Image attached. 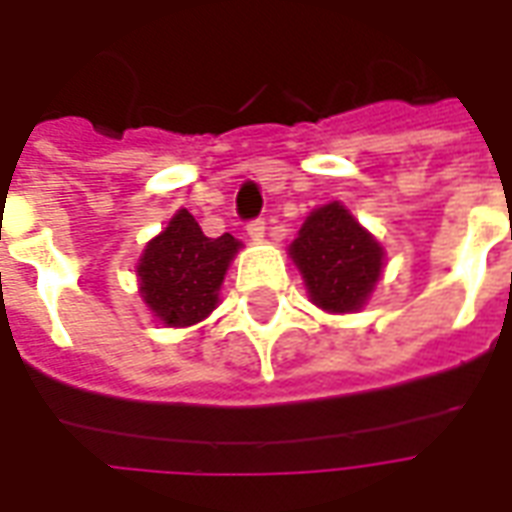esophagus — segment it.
<instances>
[{
  "label": "esophagus",
  "instance_id": "esophagus-1",
  "mask_svg": "<svg viewBox=\"0 0 512 512\" xmlns=\"http://www.w3.org/2000/svg\"><path fill=\"white\" fill-rule=\"evenodd\" d=\"M246 233H249V238H263L266 235V219H252V222L246 224Z\"/></svg>",
  "mask_w": 512,
  "mask_h": 512
}]
</instances>
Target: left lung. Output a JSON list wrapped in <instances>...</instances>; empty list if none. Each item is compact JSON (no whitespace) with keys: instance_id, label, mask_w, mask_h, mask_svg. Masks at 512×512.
<instances>
[{"instance_id":"left-lung-1","label":"left lung","mask_w":512,"mask_h":512,"mask_svg":"<svg viewBox=\"0 0 512 512\" xmlns=\"http://www.w3.org/2000/svg\"><path fill=\"white\" fill-rule=\"evenodd\" d=\"M290 255L304 274L312 301L329 312L359 310L384 266V249L340 202L307 216L299 238L290 244Z\"/></svg>"}]
</instances>
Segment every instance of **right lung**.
Segmentation results:
<instances>
[{"instance_id":"obj_1","label":"right lung","mask_w":512,"mask_h":512,"mask_svg":"<svg viewBox=\"0 0 512 512\" xmlns=\"http://www.w3.org/2000/svg\"><path fill=\"white\" fill-rule=\"evenodd\" d=\"M238 246L230 233L208 238L189 211H178L139 260L142 299L167 326H191L208 318Z\"/></svg>"}]
</instances>
